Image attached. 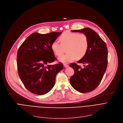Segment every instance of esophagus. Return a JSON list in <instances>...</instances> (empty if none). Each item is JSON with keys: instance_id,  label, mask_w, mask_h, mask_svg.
Instances as JSON below:
<instances>
[{"instance_id": "1", "label": "esophagus", "mask_w": 123, "mask_h": 123, "mask_svg": "<svg viewBox=\"0 0 123 123\" xmlns=\"http://www.w3.org/2000/svg\"><path fill=\"white\" fill-rule=\"evenodd\" d=\"M63 66H64V67H65V68H67V67H68V63H66L63 64Z\"/></svg>"}]
</instances>
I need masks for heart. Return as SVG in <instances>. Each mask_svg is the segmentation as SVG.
Listing matches in <instances>:
<instances>
[{
  "label": "heart",
  "mask_w": 123,
  "mask_h": 123,
  "mask_svg": "<svg viewBox=\"0 0 123 123\" xmlns=\"http://www.w3.org/2000/svg\"><path fill=\"white\" fill-rule=\"evenodd\" d=\"M59 40L61 43L57 41L52 43L51 49L55 55L60 56L67 48V53L58 57V60L62 62H72L75 58H81L88 49V38L84 33L66 31L60 36Z\"/></svg>",
  "instance_id": "heart-1"
}]
</instances>
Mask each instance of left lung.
I'll use <instances>...</instances> for the list:
<instances>
[{"mask_svg":"<svg viewBox=\"0 0 123 123\" xmlns=\"http://www.w3.org/2000/svg\"><path fill=\"white\" fill-rule=\"evenodd\" d=\"M72 31L85 34L88 38L89 47L86 55L77 62L84 64L85 67L83 68L76 63L69 65L74 71V74L70 78V83L77 91L89 92L97 88L106 71L107 46L98 34L90 28Z\"/></svg>","mask_w":123,"mask_h":123,"instance_id":"8db88e82","label":"left lung"}]
</instances>
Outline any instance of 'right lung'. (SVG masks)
<instances>
[{
    "label": "right lung",
    "instance_id": "1",
    "mask_svg": "<svg viewBox=\"0 0 123 123\" xmlns=\"http://www.w3.org/2000/svg\"><path fill=\"white\" fill-rule=\"evenodd\" d=\"M62 33L34 32L20 45L17 54L19 77L26 89L37 95L49 92L54 86L57 74L62 63L50 65L56 58L51 49L52 43Z\"/></svg>",
    "mask_w": 123,
    "mask_h": 123
}]
</instances>
